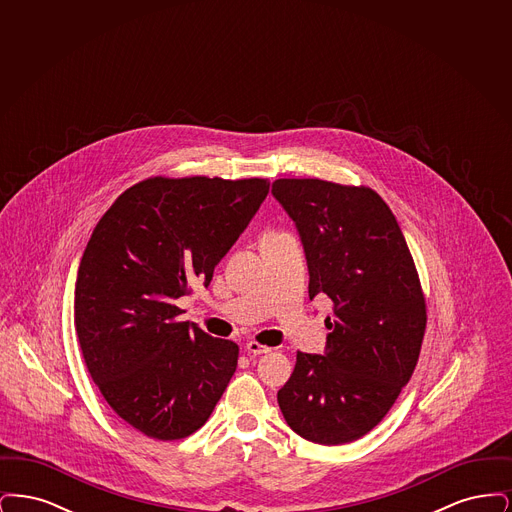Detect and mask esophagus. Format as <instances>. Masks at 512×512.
<instances>
[{
  "label": "esophagus",
  "mask_w": 512,
  "mask_h": 512,
  "mask_svg": "<svg viewBox=\"0 0 512 512\" xmlns=\"http://www.w3.org/2000/svg\"><path fill=\"white\" fill-rule=\"evenodd\" d=\"M245 349H247V353H253V355H265V353L270 351V347L261 345L259 341H249V343H245Z\"/></svg>",
  "instance_id": "obj_1"
}]
</instances>
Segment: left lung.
<instances>
[{"instance_id": "8db88e82", "label": "left lung", "mask_w": 512, "mask_h": 512, "mask_svg": "<svg viewBox=\"0 0 512 512\" xmlns=\"http://www.w3.org/2000/svg\"><path fill=\"white\" fill-rule=\"evenodd\" d=\"M272 195L293 220L309 295L334 317L324 353H301L278 391L288 426L320 445L363 438L411 380L426 328L413 257L390 207L368 188L280 178Z\"/></svg>"}]
</instances>
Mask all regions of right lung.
<instances>
[{
	"mask_svg": "<svg viewBox=\"0 0 512 512\" xmlns=\"http://www.w3.org/2000/svg\"><path fill=\"white\" fill-rule=\"evenodd\" d=\"M267 180L149 178L101 217L84 249L74 324L109 407L147 438L194 434L238 365V345L180 320L268 194Z\"/></svg>",
	"mask_w": 512,
	"mask_h": 512,
	"instance_id": "add662e5",
	"label": "right lung"
}]
</instances>
